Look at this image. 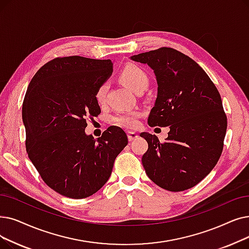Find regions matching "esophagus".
<instances>
[{"label": "esophagus", "instance_id": "obj_1", "mask_svg": "<svg viewBox=\"0 0 249 249\" xmlns=\"http://www.w3.org/2000/svg\"><path fill=\"white\" fill-rule=\"evenodd\" d=\"M127 136H128L129 142H132V140H134V139H136L138 137L137 133L132 132V131H127Z\"/></svg>", "mask_w": 249, "mask_h": 249}]
</instances>
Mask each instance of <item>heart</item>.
I'll use <instances>...</instances> for the list:
<instances>
[{"label": "heart", "instance_id": "b5f03b06", "mask_svg": "<svg viewBox=\"0 0 249 249\" xmlns=\"http://www.w3.org/2000/svg\"><path fill=\"white\" fill-rule=\"evenodd\" d=\"M120 80L127 88H129L136 93L140 90H145L149 84V79L145 71L138 66H135V65H128V66H126L122 70L120 74ZM107 89H109L107 82H103L98 86V89H95L94 92V99L96 103L100 105H103L105 103ZM138 116V112L135 111L120 112L114 116L113 122L118 126L132 128L135 127L137 124Z\"/></svg>", "mask_w": 249, "mask_h": 249}]
</instances>
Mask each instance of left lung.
<instances>
[{
  "label": "left lung",
  "instance_id": "8db88e82",
  "mask_svg": "<svg viewBox=\"0 0 249 249\" xmlns=\"http://www.w3.org/2000/svg\"><path fill=\"white\" fill-rule=\"evenodd\" d=\"M131 59L155 71L158 96L149 126L170 127L166 142L140 133L148 148L142 161L148 178L169 191L187 190L210 174L222 155L227 116L209 75L184 53L160 48Z\"/></svg>",
  "mask_w": 249,
  "mask_h": 249
}]
</instances>
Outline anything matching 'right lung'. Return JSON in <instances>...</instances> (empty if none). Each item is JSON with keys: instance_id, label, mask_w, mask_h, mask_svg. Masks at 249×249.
<instances>
[{"instance_id": "1", "label": "right lung", "mask_w": 249, "mask_h": 249, "mask_svg": "<svg viewBox=\"0 0 249 249\" xmlns=\"http://www.w3.org/2000/svg\"><path fill=\"white\" fill-rule=\"evenodd\" d=\"M112 67L111 60L58 57L28 85L22 106L26 151L41 179L63 196L80 199L100 190L128 143L120 127L110 126L99 138L84 130L86 120L101 113L94 92Z\"/></svg>"}]
</instances>
